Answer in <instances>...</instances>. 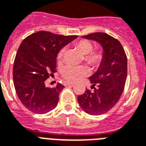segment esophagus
Wrapping results in <instances>:
<instances>
[{
    "mask_svg": "<svg viewBox=\"0 0 146 146\" xmlns=\"http://www.w3.org/2000/svg\"><path fill=\"white\" fill-rule=\"evenodd\" d=\"M63 84L65 86H67V85H73L74 83H72V82H70V81H64L63 82Z\"/></svg>",
    "mask_w": 146,
    "mask_h": 146,
    "instance_id": "34e87169",
    "label": "esophagus"
}]
</instances>
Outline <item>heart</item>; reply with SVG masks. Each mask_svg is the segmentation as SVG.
Instances as JSON below:
<instances>
[{
    "label": "heart",
    "instance_id": "b5f03b06",
    "mask_svg": "<svg viewBox=\"0 0 146 146\" xmlns=\"http://www.w3.org/2000/svg\"><path fill=\"white\" fill-rule=\"evenodd\" d=\"M74 47L79 52L84 55V60L92 68L99 67L104 61V52L102 50H93V45L91 42L86 39H81L74 43ZM65 48H62L57 55V59L58 63L62 62L65 54ZM88 73V69L84 66H74L68 65L63 68L61 74L64 79L68 81H79L84 77H85Z\"/></svg>",
    "mask_w": 146,
    "mask_h": 146
}]
</instances>
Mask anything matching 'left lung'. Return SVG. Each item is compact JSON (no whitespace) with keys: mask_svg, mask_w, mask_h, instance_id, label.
<instances>
[{"mask_svg":"<svg viewBox=\"0 0 146 146\" xmlns=\"http://www.w3.org/2000/svg\"><path fill=\"white\" fill-rule=\"evenodd\" d=\"M83 38L98 42L104 48V61L95 74L89 78L91 91L78 96L81 109L90 115H101L119 101L127 76V57L118 39L104 33H94Z\"/></svg>","mask_w":146,"mask_h":146,"instance_id":"8db88e82","label":"left lung"}]
</instances>
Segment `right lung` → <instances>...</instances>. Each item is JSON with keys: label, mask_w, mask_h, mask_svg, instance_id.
Returning a JSON list of instances; mask_svg holds the SVG:
<instances>
[{"label": "right lung", "mask_w": 146, "mask_h": 146, "mask_svg": "<svg viewBox=\"0 0 146 146\" xmlns=\"http://www.w3.org/2000/svg\"><path fill=\"white\" fill-rule=\"evenodd\" d=\"M77 37L39 31L21 42L13 63V84L18 98L30 111L46 113L57 106L65 87L58 83L55 88H46L45 81L57 72L59 50Z\"/></svg>", "instance_id": "obj_1"}]
</instances>
